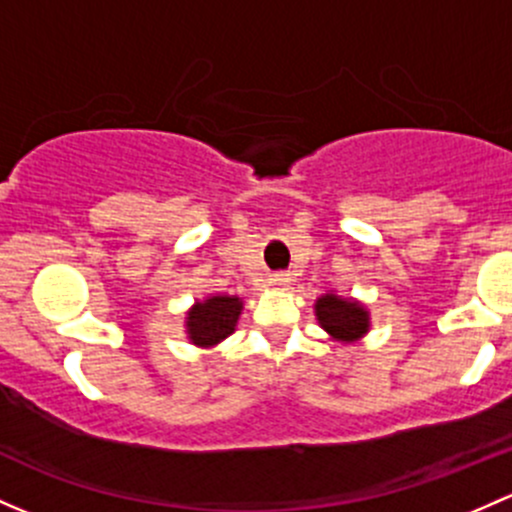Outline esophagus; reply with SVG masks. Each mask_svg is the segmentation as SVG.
<instances>
[{"mask_svg":"<svg viewBox=\"0 0 512 512\" xmlns=\"http://www.w3.org/2000/svg\"><path fill=\"white\" fill-rule=\"evenodd\" d=\"M289 282H292V277L289 274H272V284L274 287H289Z\"/></svg>","mask_w":512,"mask_h":512,"instance_id":"esophagus-1","label":"esophagus"}]
</instances>
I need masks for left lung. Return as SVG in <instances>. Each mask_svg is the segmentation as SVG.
Wrapping results in <instances>:
<instances>
[{"label":"left lung","instance_id":"left-lung-1","mask_svg":"<svg viewBox=\"0 0 512 512\" xmlns=\"http://www.w3.org/2000/svg\"><path fill=\"white\" fill-rule=\"evenodd\" d=\"M314 314L319 326L336 343H358L370 331V311L363 301L341 297L336 292L321 294L314 301Z\"/></svg>","mask_w":512,"mask_h":512}]
</instances>
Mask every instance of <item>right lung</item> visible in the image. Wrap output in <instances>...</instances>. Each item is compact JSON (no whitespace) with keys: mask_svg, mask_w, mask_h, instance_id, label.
<instances>
[{"mask_svg":"<svg viewBox=\"0 0 512 512\" xmlns=\"http://www.w3.org/2000/svg\"><path fill=\"white\" fill-rule=\"evenodd\" d=\"M242 309H245L242 299L230 297V294H211V297L196 299L184 319L188 343L198 348H215L223 343L238 326Z\"/></svg>","mask_w":512,"mask_h":512,"instance_id":"1","label":"right lung"}]
</instances>
